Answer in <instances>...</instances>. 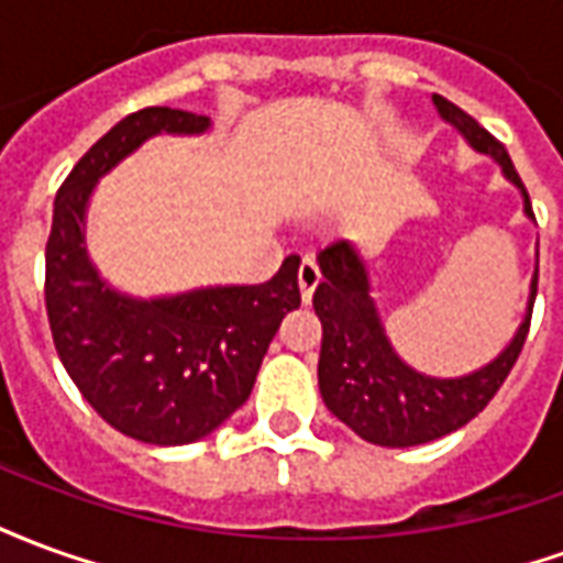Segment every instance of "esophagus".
I'll return each mask as SVG.
<instances>
[{"instance_id":"1","label":"esophagus","mask_w":563,"mask_h":563,"mask_svg":"<svg viewBox=\"0 0 563 563\" xmlns=\"http://www.w3.org/2000/svg\"><path fill=\"white\" fill-rule=\"evenodd\" d=\"M319 280H322V271H319V265L313 262V258H305V262H301V268H298V286H301V298H305V301L313 298V289L319 286Z\"/></svg>"}]
</instances>
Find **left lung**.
Segmentation results:
<instances>
[{
    "label": "left lung",
    "instance_id": "1",
    "mask_svg": "<svg viewBox=\"0 0 563 563\" xmlns=\"http://www.w3.org/2000/svg\"><path fill=\"white\" fill-rule=\"evenodd\" d=\"M437 111L459 129L473 147L495 156L512 184L525 196L531 213V198L512 168L507 147L485 132L467 111L443 96H434ZM322 283L313 292V310L322 322L319 350V391L331 413L355 434L377 446H419L437 437L459 431L473 416H479L504 386L531 329L537 274L531 283V301L516 338L492 365L459 379H434L416 374L395 355L383 334L377 307L367 295V271L346 241H334L319 253Z\"/></svg>",
    "mask_w": 563,
    "mask_h": 563
}]
</instances>
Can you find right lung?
<instances>
[{"label":"right lung","mask_w":563,"mask_h":563,"mask_svg":"<svg viewBox=\"0 0 563 563\" xmlns=\"http://www.w3.org/2000/svg\"><path fill=\"white\" fill-rule=\"evenodd\" d=\"M208 123L177 108L123 117L59 186L44 253V305L68 377L111 428L153 446H184L225 422L250 398L283 317L301 305L298 256L258 286L159 301L114 292L90 265L84 210L96 180L150 135H196Z\"/></svg>","instance_id":"right-lung-1"}]
</instances>
